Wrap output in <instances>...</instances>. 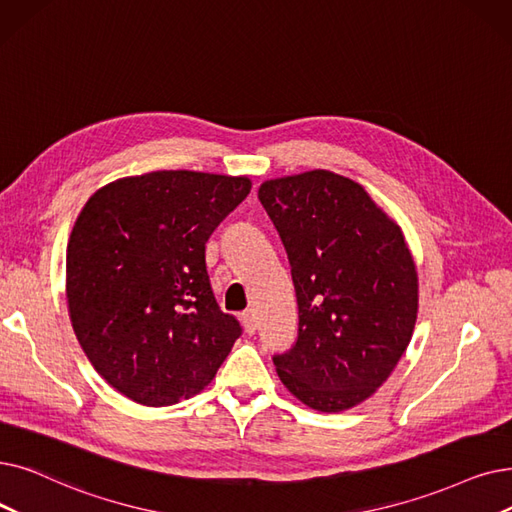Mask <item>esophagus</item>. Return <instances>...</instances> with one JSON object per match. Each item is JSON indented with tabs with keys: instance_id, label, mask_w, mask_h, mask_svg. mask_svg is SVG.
<instances>
[{
	"instance_id": "34e87169",
	"label": "esophagus",
	"mask_w": 512,
	"mask_h": 512,
	"mask_svg": "<svg viewBox=\"0 0 512 512\" xmlns=\"http://www.w3.org/2000/svg\"><path fill=\"white\" fill-rule=\"evenodd\" d=\"M240 318H242V326H244V330H247L249 335H255V330H257V326H259L257 316H255V311H253V309H247Z\"/></svg>"
}]
</instances>
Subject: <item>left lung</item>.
Instances as JSON below:
<instances>
[{"mask_svg":"<svg viewBox=\"0 0 512 512\" xmlns=\"http://www.w3.org/2000/svg\"><path fill=\"white\" fill-rule=\"evenodd\" d=\"M299 307L280 381L320 412L362 404L402 358L416 324L418 276L402 230L349 177L316 169L263 182Z\"/></svg>","mask_w":512,"mask_h":512,"instance_id":"8db88e82","label":"left lung"}]
</instances>
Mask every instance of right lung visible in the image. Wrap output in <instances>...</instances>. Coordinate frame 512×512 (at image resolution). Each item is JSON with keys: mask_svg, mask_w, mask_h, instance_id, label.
<instances>
[{"mask_svg": "<svg viewBox=\"0 0 512 512\" xmlns=\"http://www.w3.org/2000/svg\"><path fill=\"white\" fill-rule=\"evenodd\" d=\"M251 192L249 177L152 171L100 188L66 249L75 335L102 379L142 406L203 391L240 322L219 309L205 263L213 230Z\"/></svg>", "mask_w": 512, "mask_h": 512, "instance_id": "add662e5", "label": "right lung"}]
</instances>
